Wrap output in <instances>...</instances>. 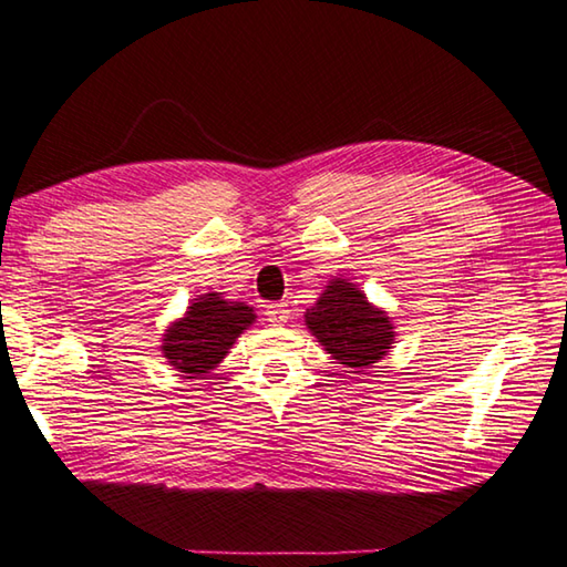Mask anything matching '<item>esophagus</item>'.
<instances>
[{
  "label": "esophagus",
  "mask_w": 567,
  "mask_h": 567,
  "mask_svg": "<svg viewBox=\"0 0 567 567\" xmlns=\"http://www.w3.org/2000/svg\"><path fill=\"white\" fill-rule=\"evenodd\" d=\"M266 317H268V321L274 323V327H281V323H286V321H289V317H291L289 301L266 306Z\"/></svg>",
  "instance_id": "1"
}]
</instances>
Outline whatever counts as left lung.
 I'll return each mask as SVG.
<instances>
[{"instance_id": "1", "label": "left lung", "mask_w": 567, "mask_h": 567, "mask_svg": "<svg viewBox=\"0 0 567 567\" xmlns=\"http://www.w3.org/2000/svg\"><path fill=\"white\" fill-rule=\"evenodd\" d=\"M303 317L319 344L349 369H369L394 344L386 311L371 306L347 278H333Z\"/></svg>"}]
</instances>
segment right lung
Listing matches in <instances>:
<instances>
[{
  "instance_id": "add662e5",
  "label": "right lung",
  "mask_w": 567,
  "mask_h": 567,
  "mask_svg": "<svg viewBox=\"0 0 567 567\" xmlns=\"http://www.w3.org/2000/svg\"><path fill=\"white\" fill-rule=\"evenodd\" d=\"M256 313L244 301H226L220 293H203L185 311V317L171 323L163 333V357L178 369L185 379L210 374Z\"/></svg>"
}]
</instances>
